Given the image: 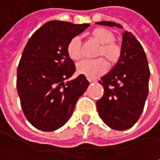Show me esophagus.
<instances>
[{
    "instance_id": "1",
    "label": "esophagus",
    "mask_w": 160,
    "mask_h": 160,
    "mask_svg": "<svg viewBox=\"0 0 160 160\" xmlns=\"http://www.w3.org/2000/svg\"><path fill=\"white\" fill-rule=\"evenodd\" d=\"M89 83H92V82H94V83H95V82H97V80H89Z\"/></svg>"
}]
</instances>
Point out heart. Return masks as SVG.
I'll return each mask as SVG.
<instances>
[{
  "mask_svg": "<svg viewBox=\"0 0 160 160\" xmlns=\"http://www.w3.org/2000/svg\"><path fill=\"white\" fill-rule=\"evenodd\" d=\"M89 38L100 44L96 54V57L100 58L93 61H80L77 64V71L89 80H94L108 70V62L106 60L110 65H115L119 61L122 55V48L118 43L114 42V33L105 28L98 27L93 29L89 32ZM66 50L71 60L79 61L82 56L80 38H72L68 43Z\"/></svg>",
  "mask_w": 160,
  "mask_h": 160,
  "instance_id": "b5f03b06",
  "label": "heart"
}]
</instances>
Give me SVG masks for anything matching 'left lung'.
<instances>
[{
	"instance_id": "obj_1",
	"label": "left lung",
	"mask_w": 160,
	"mask_h": 160,
	"mask_svg": "<svg viewBox=\"0 0 160 160\" xmlns=\"http://www.w3.org/2000/svg\"><path fill=\"white\" fill-rule=\"evenodd\" d=\"M97 23L122 28V25L112 22ZM121 48L119 61L99 81L104 93L97 101L99 117L116 130L130 128L138 120L148 94L150 75L143 47L132 33H123Z\"/></svg>"
}]
</instances>
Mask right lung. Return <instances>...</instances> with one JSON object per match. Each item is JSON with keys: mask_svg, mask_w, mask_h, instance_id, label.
I'll list each match as a JSON object with an SVG mask.
<instances>
[{"mask_svg": "<svg viewBox=\"0 0 160 160\" xmlns=\"http://www.w3.org/2000/svg\"><path fill=\"white\" fill-rule=\"evenodd\" d=\"M89 24L51 21L38 29L24 48L16 86L27 120L38 129L53 131L71 118L89 81L84 75L64 82L76 71L67 45Z\"/></svg>", "mask_w": 160, "mask_h": 160, "instance_id": "1", "label": "right lung"}]
</instances>
